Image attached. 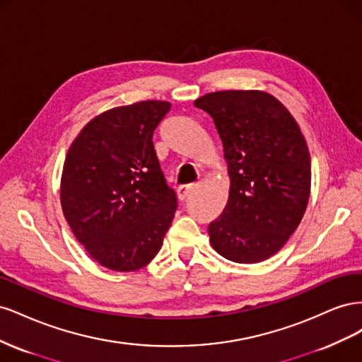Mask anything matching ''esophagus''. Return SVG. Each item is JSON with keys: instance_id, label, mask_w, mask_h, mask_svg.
Wrapping results in <instances>:
<instances>
[{"instance_id": "1", "label": "esophagus", "mask_w": 362, "mask_h": 362, "mask_svg": "<svg viewBox=\"0 0 362 362\" xmlns=\"http://www.w3.org/2000/svg\"><path fill=\"white\" fill-rule=\"evenodd\" d=\"M194 185L196 184H182V185H180L178 190H177L180 201H184L185 198H187V196L192 193V190L194 189Z\"/></svg>"}]
</instances>
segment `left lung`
<instances>
[{
    "mask_svg": "<svg viewBox=\"0 0 362 362\" xmlns=\"http://www.w3.org/2000/svg\"><path fill=\"white\" fill-rule=\"evenodd\" d=\"M194 105L213 117L231 180L223 213L208 225L223 258L252 264L287 243L310 199L311 158L300 128L275 96L206 93Z\"/></svg>",
    "mask_w": 362,
    "mask_h": 362,
    "instance_id": "8db88e82",
    "label": "left lung"
}]
</instances>
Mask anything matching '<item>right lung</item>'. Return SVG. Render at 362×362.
<instances>
[{
	"instance_id": "add662e5",
	"label": "right lung",
	"mask_w": 362,
	"mask_h": 362,
	"mask_svg": "<svg viewBox=\"0 0 362 362\" xmlns=\"http://www.w3.org/2000/svg\"><path fill=\"white\" fill-rule=\"evenodd\" d=\"M140 101L93 117L63 164L60 201L76 240L101 266L145 267L161 249L177 210L152 136L170 110Z\"/></svg>"
}]
</instances>
